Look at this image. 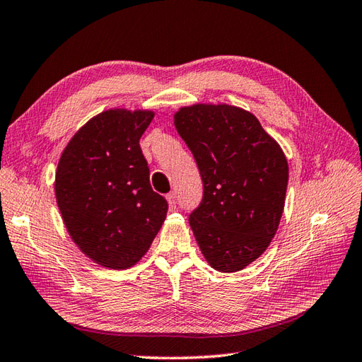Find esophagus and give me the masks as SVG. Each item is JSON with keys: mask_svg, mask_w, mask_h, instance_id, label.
Segmentation results:
<instances>
[{"mask_svg": "<svg viewBox=\"0 0 362 362\" xmlns=\"http://www.w3.org/2000/svg\"><path fill=\"white\" fill-rule=\"evenodd\" d=\"M166 200H168V203H170V206L171 208H175V205H177V196H175V192L173 191V192H170L168 196H166Z\"/></svg>", "mask_w": 362, "mask_h": 362, "instance_id": "34e87169", "label": "esophagus"}]
</instances>
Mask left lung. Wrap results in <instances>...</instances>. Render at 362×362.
I'll list each match as a JSON object with an SVG mask.
<instances>
[{
  "mask_svg": "<svg viewBox=\"0 0 362 362\" xmlns=\"http://www.w3.org/2000/svg\"><path fill=\"white\" fill-rule=\"evenodd\" d=\"M174 125L197 162L203 199L189 225L206 262L237 272L274 238L289 180L286 156L258 119L234 105L182 107Z\"/></svg>",
  "mask_w": 362,
  "mask_h": 362,
  "instance_id": "1",
  "label": "left lung"
}]
</instances>
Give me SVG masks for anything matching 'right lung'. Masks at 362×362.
I'll use <instances>...</instances> for the list:
<instances>
[{
  "label": "right lung",
  "instance_id": "1",
  "mask_svg": "<svg viewBox=\"0 0 362 362\" xmlns=\"http://www.w3.org/2000/svg\"><path fill=\"white\" fill-rule=\"evenodd\" d=\"M153 117L146 110L102 111L71 137L58 163L64 225L82 252L110 269L141 260L168 211L139 145Z\"/></svg>",
  "mask_w": 362,
  "mask_h": 362
}]
</instances>
